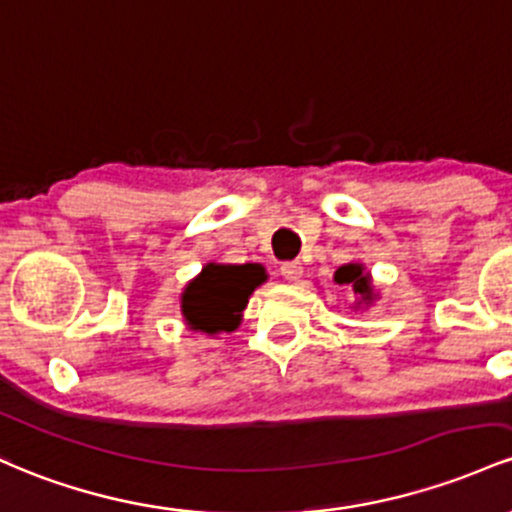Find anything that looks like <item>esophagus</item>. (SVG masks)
<instances>
[{
    "label": "esophagus",
    "mask_w": 512,
    "mask_h": 512,
    "mask_svg": "<svg viewBox=\"0 0 512 512\" xmlns=\"http://www.w3.org/2000/svg\"><path fill=\"white\" fill-rule=\"evenodd\" d=\"M280 273H283L285 280H290V283H295V280L302 278L304 268H302L300 261H287V263H283V266H280Z\"/></svg>",
    "instance_id": "esophagus-1"
}]
</instances>
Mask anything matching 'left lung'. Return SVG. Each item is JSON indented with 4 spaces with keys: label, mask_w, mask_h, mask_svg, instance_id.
<instances>
[{
    "label": "left lung",
    "mask_w": 512,
    "mask_h": 512,
    "mask_svg": "<svg viewBox=\"0 0 512 512\" xmlns=\"http://www.w3.org/2000/svg\"><path fill=\"white\" fill-rule=\"evenodd\" d=\"M333 283L348 285L353 290V312H365V309L375 307V302L380 300V290H375L370 271L360 261H350L338 266L336 273H333Z\"/></svg>",
    "instance_id": "8db88e82"
}]
</instances>
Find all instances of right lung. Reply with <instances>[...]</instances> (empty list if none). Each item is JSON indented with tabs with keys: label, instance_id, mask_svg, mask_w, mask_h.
Wrapping results in <instances>:
<instances>
[{
	"label": "right lung",
	"instance_id": "1",
	"mask_svg": "<svg viewBox=\"0 0 512 512\" xmlns=\"http://www.w3.org/2000/svg\"><path fill=\"white\" fill-rule=\"evenodd\" d=\"M268 280L261 263H205L203 271L183 287L181 314L191 331L232 333L239 329L249 297Z\"/></svg>",
	"mask_w": 512,
	"mask_h": 512
}]
</instances>
